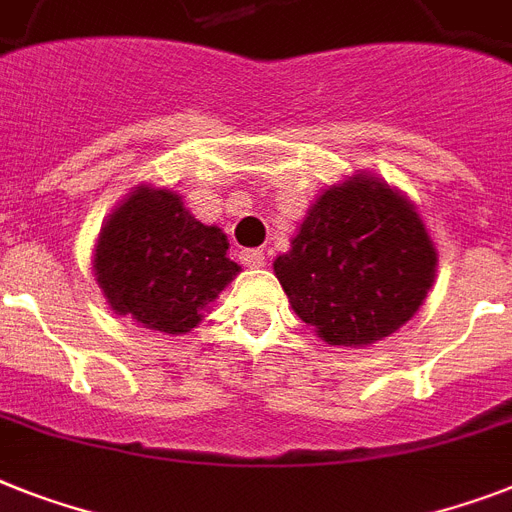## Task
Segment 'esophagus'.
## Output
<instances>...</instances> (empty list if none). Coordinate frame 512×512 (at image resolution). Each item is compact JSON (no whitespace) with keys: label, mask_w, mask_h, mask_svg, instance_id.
Returning <instances> with one entry per match:
<instances>
[{"label":"esophagus","mask_w":512,"mask_h":512,"mask_svg":"<svg viewBox=\"0 0 512 512\" xmlns=\"http://www.w3.org/2000/svg\"><path fill=\"white\" fill-rule=\"evenodd\" d=\"M239 260H242V265H247V268H263L265 265L263 249H242Z\"/></svg>","instance_id":"obj_1"}]
</instances>
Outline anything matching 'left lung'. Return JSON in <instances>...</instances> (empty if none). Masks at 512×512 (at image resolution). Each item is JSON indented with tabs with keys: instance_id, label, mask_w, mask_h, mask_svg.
<instances>
[{
	"instance_id": "obj_1",
	"label": "left lung",
	"mask_w": 512,
	"mask_h": 512,
	"mask_svg": "<svg viewBox=\"0 0 512 512\" xmlns=\"http://www.w3.org/2000/svg\"><path fill=\"white\" fill-rule=\"evenodd\" d=\"M439 252L418 207L371 170H355L307 207L273 260L294 313L331 347H368L423 305Z\"/></svg>"
}]
</instances>
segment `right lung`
I'll return each instance as SVG.
<instances>
[{
  "label": "right lung",
  "instance_id": "obj_1",
  "mask_svg": "<svg viewBox=\"0 0 512 512\" xmlns=\"http://www.w3.org/2000/svg\"><path fill=\"white\" fill-rule=\"evenodd\" d=\"M94 278L115 315L160 334H189L236 276L228 236L186 210L170 186L139 184L102 223Z\"/></svg>",
  "mask_w": 512,
  "mask_h": 512
}]
</instances>
